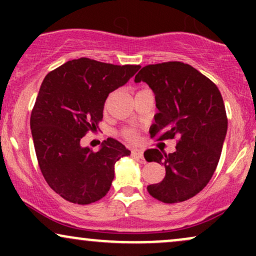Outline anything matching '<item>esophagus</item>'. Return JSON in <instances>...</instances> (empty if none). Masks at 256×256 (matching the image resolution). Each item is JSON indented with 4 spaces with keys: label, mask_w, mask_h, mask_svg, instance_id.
I'll return each instance as SVG.
<instances>
[{
    "label": "esophagus",
    "mask_w": 256,
    "mask_h": 256,
    "mask_svg": "<svg viewBox=\"0 0 256 256\" xmlns=\"http://www.w3.org/2000/svg\"><path fill=\"white\" fill-rule=\"evenodd\" d=\"M131 152H132V155H134V156H137L140 158H143V150H142V149H132Z\"/></svg>",
    "instance_id": "1"
}]
</instances>
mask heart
I'll return each instance as SVG.
<instances>
[{"mask_svg":"<svg viewBox=\"0 0 256 256\" xmlns=\"http://www.w3.org/2000/svg\"><path fill=\"white\" fill-rule=\"evenodd\" d=\"M126 136H128V137H132V136H134V134H132V132H128V134H126Z\"/></svg>","mask_w":256,"mask_h":256,"instance_id":"obj_1","label":"heart"}]
</instances>
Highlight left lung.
Returning <instances> with one entry per match:
<instances>
[{"instance_id":"8db88e82","label":"left lung","mask_w":256,"mask_h":256,"mask_svg":"<svg viewBox=\"0 0 256 256\" xmlns=\"http://www.w3.org/2000/svg\"><path fill=\"white\" fill-rule=\"evenodd\" d=\"M144 82L155 95L158 113L150 136L179 137L176 152H144L146 161L165 167V178L148 192L165 204L186 201L212 178L228 132V118L216 85L190 64L172 61L143 67L134 83Z\"/></svg>"}]
</instances>
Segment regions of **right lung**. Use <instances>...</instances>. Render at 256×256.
<instances>
[{
  "mask_svg": "<svg viewBox=\"0 0 256 256\" xmlns=\"http://www.w3.org/2000/svg\"><path fill=\"white\" fill-rule=\"evenodd\" d=\"M140 66L67 61L46 76L31 113L30 126L38 165L49 186L72 204H89L110 192L114 166L131 154L114 138L94 152L80 138L95 131L104 102L134 77Z\"/></svg>",
  "mask_w": 256,
  "mask_h": 256,
  "instance_id": "obj_1",
  "label": "right lung"
}]
</instances>
